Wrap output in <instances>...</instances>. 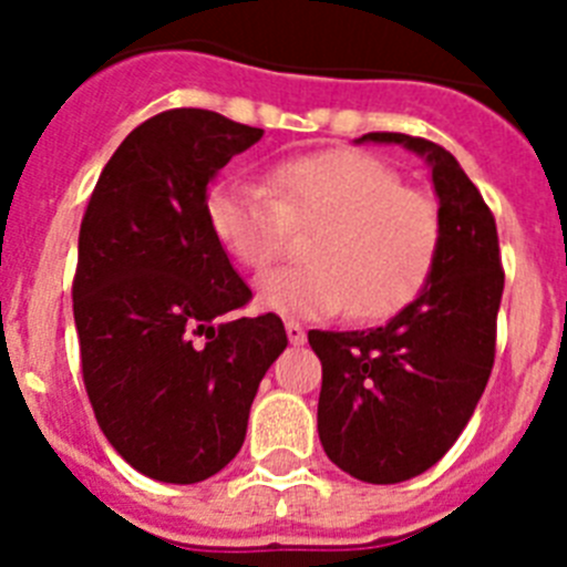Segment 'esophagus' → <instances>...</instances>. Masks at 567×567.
<instances>
[{
  "mask_svg": "<svg viewBox=\"0 0 567 567\" xmlns=\"http://www.w3.org/2000/svg\"><path fill=\"white\" fill-rule=\"evenodd\" d=\"M284 329H287V338H289V343H292V346L307 343V332H303V327H300V323H295V320H287V323H284Z\"/></svg>",
  "mask_w": 567,
  "mask_h": 567,
  "instance_id": "esophagus-1",
  "label": "esophagus"
}]
</instances>
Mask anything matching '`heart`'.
<instances>
[{
	"label": "heart",
	"mask_w": 567,
	"mask_h": 567,
	"mask_svg": "<svg viewBox=\"0 0 567 567\" xmlns=\"http://www.w3.org/2000/svg\"><path fill=\"white\" fill-rule=\"evenodd\" d=\"M207 221L240 267H269L292 229H311L307 264L258 278V300L289 318L354 320L394 315L420 292L443 244L434 198L409 189L394 167L354 150L289 158L267 187L229 175L207 195Z\"/></svg>",
	"instance_id": "obj_1"
}]
</instances>
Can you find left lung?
I'll use <instances>...</instances> for the list:
<instances>
[{"label":"left lung","instance_id":"8db88e82","mask_svg":"<svg viewBox=\"0 0 567 567\" xmlns=\"http://www.w3.org/2000/svg\"><path fill=\"white\" fill-rule=\"evenodd\" d=\"M360 142L423 155L443 215L440 255L409 307L369 332H309L323 365V452L363 483L392 485L432 468L477 409L494 365L505 272L494 215L449 150L405 133H365Z\"/></svg>","mask_w":567,"mask_h":567}]
</instances>
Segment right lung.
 <instances>
[{
	"label": "right lung",
	"mask_w": 567,
	"mask_h": 567,
	"mask_svg": "<svg viewBox=\"0 0 567 567\" xmlns=\"http://www.w3.org/2000/svg\"><path fill=\"white\" fill-rule=\"evenodd\" d=\"M260 135L213 110L153 115L104 164L79 229L84 389L110 445L158 483H202L240 452L287 349L278 315L233 318L252 292L207 221L209 182Z\"/></svg>",
	"instance_id": "right-lung-1"
}]
</instances>
